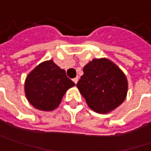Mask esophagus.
Wrapping results in <instances>:
<instances>
[{
	"label": "esophagus",
	"mask_w": 151,
	"mask_h": 151,
	"mask_svg": "<svg viewBox=\"0 0 151 151\" xmlns=\"http://www.w3.org/2000/svg\"><path fill=\"white\" fill-rule=\"evenodd\" d=\"M78 81H79V78H78V77H76V78H74V79H73V81H74L76 84L78 82Z\"/></svg>",
	"instance_id": "34e87169"
}]
</instances>
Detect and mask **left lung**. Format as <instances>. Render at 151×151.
<instances>
[{"instance_id": "8db88e82", "label": "left lung", "mask_w": 151, "mask_h": 151, "mask_svg": "<svg viewBox=\"0 0 151 151\" xmlns=\"http://www.w3.org/2000/svg\"><path fill=\"white\" fill-rule=\"evenodd\" d=\"M83 72L76 86L92 110L108 113L124 101L127 80L111 61L93 59L83 68Z\"/></svg>"}]
</instances>
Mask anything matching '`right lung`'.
<instances>
[{
    "label": "right lung",
    "mask_w": 151,
    "mask_h": 151,
    "mask_svg": "<svg viewBox=\"0 0 151 151\" xmlns=\"http://www.w3.org/2000/svg\"><path fill=\"white\" fill-rule=\"evenodd\" d=\"M75 83L53 61L44 62L27 77L25 92L27 100L41 111H52L58 106L63 96Z\"/></svg>",
    "instance_id": "right-lung-1"
}]
</instances>
